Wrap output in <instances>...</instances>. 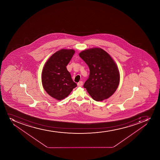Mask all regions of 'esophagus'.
I'll return each instance as SVG.
<instances>
[{
  "label": "esophagus",
  "mask_w": 160,
  "mask_h": 160,
  "mask_svg": "<svg viewBox=\"0 0 160 160\" xmlns=\"http://www.w3.org/2000/svg\"><path fill=\"white\" fill-rule=\"evenodd\" d=\"M78 86L79 87H82L83 86V82L82 81H80L78 83Z\"/></svg>",
  "instance_id": "34e87169"
}]
</instances>
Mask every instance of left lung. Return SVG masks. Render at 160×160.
<instances>
[{
  "instance_id": "1",
  "label": "left lung",
  "mask_w": 160,
  "mask_h": 160,
  "mask_svg": "<svg viewBox=\"0 0 160 160\" xmlns=\"http://www.w3.org/2000/svg\"><path fill=\"white\" fill-rule=\"evenodd\" d=\"M79 56L90 69L83 87L91 97L96 101H101L112 96L118 88L120 76L111 56L101 48H92L80 52Z\"/></svg>"
}]
</instances>
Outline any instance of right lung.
Returning a JSON list of instances; mask_svg holds the SVG:
<instances>
[{
    "instance_id": "add662e5",
    "label": "right lung",
    "mask_w": 160,
    "mask_h": 160,
    "mask_svg": "<svg viewBox=\"0 0 160 160\" xmlns=\"http://www.w3.org/2000/svg\"><path fill=\"white\" fill-rule=\"evenodd\" d=\"M73 49H62L46 62L42 73L45 90L51 97L62 100L68 97L77 85L73 81L66 66L74 55Z\"/></svg>"
}]
</instances>
